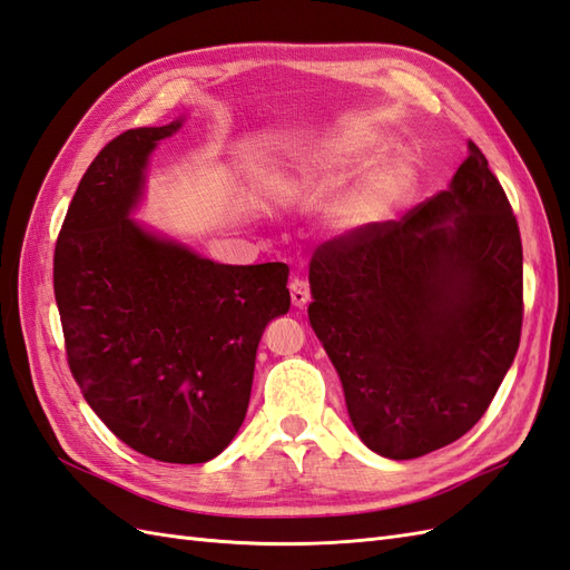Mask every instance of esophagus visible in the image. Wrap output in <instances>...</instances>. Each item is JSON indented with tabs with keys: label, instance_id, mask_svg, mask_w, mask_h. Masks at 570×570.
I'll return each instance as SVG.
<instances>
[{
	"label": "esophagus",
	"instance_id": "1",
	"mask_svg": "<svg viewBox=\"0 0 570 570\" xmlns=\"http://www.w3.org/2000/svg\"><path fill=\"white\" fill-rule=\"evenodd\" d=\"M288 291H291V303H294L296 308H303V305L311 301V286H308V282L294 279V282L288 284Z\"/></svg>",
	"mask_w": 570,
	"mask_h": 570
}]
</instances>
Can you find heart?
Listing matches in <instances>:
<instances>
[{"mask_svg":"<svg viewBox=\"0 0 570 570\" xmlns=\"http://www.w3.org/2000/svg\"><path fill=\"white\" fill-rule=\"evenodd\" d=\"M387 149L390 139L381 132H373V129H352V132L320 139L276 178V195L291 202L325 195L346 175L372 166L377 157L385 156ZM412 185L414 166L410 158H384L363 173L334 204V228L354 233L375 222H383L410 195Z\"/></svg>","mask_w":570,"mask_h":570,"instance_id":"b5f03b06","label":"heart"}]
</instances>
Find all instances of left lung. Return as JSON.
<instances>
[{
    "instance_id": "1",
    "label": "left lung",
    "mask_w": 570,
    "mask_h": 570,
    "mask_svg": "<svg viewBox=\"0 0 570 570\" xmlns=\"http://www.w3.org/2000/svg\"><path fill=\"white\" fill-rule=\"evenodd\" d=\"M308 279L311 325L373 452L414 460L484 416L520 344L522 243L474 141L448 189L323 243Z\"/></svg>"
}]
</instances>
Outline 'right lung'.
<instances>
[{
  "instance_id": "right-lung-1",
  "label": "right lung",
  "mask_w": 570,
  "mask_h": 570,
  "mask_svg": "<svg viewBox=\"0 0 570 570\" xmlns=\"http://www.w3.org/2000/svg\"><path fill=\"white\" fill-rule=\"evenodd\" d=\"M180 127L127 129L94 158L55 245V301L98 419L146 458L197 464L238 433L262 332L291 296L284 262L218 265L129 218Z\"/></svg>"
}]
</instances>
